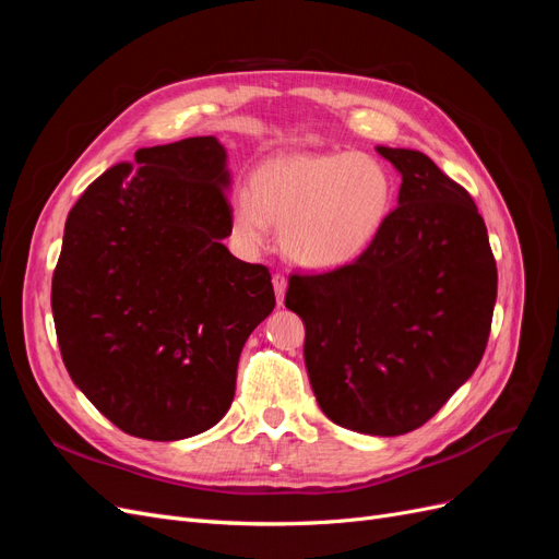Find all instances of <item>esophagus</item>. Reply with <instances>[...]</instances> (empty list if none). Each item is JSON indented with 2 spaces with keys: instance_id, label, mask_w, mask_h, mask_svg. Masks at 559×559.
<instances>
[{
  "instance_id": "34e87169",
  "label": "esophagus",
  "mask_w": 559,
  "mask_h": 559,
  "mask_svg": "<svg viewBox=\"0 0 559 559\" xmlns=\"http://www.w3.org/2000/svg\"><path fill=\"white\" fill-rule=\"evenodd\" d=\"M273 286H275V296H277V306H282L284 302V294H286V277L275 273L273 275Z\"/></svg>"
}]
</instances>
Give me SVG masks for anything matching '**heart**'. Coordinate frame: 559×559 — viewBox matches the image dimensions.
Masks as SVG:
<instances>
[{"label":"heart","mask_w":559,"mask_h":559,"mask_svg":"<svg viewBox=\"0 0 559 559\" xmlns=\"http://www.w3.org/2000/svg\"><path fill=\"white\" fill-rule=\"evenodd\" d=\"M396 183L370 154L329 151L261 163L249 193L233 200V230L245 247L280 228L284 257L310 270H335L361 259L394 210Z\"/></svg>","instance_id":"obj_1"}]
</instances>
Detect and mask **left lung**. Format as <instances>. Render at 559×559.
Returning <instances> with one entry per match:
<instances>
[{
    "instance_id": "8db88e82",
    "label": "left lung",
    "mask_w": 559,
    "mask_h": 559,
    "mask_svg": "<svg viewBox=\"0 0 559 559\" xmlns=\"http://www.w3.org/2000/svg\"><path fill=\"white\" fill-rule=\"evenodd\" d=\"M401 173L399 205L361 259L292 275L284 306L306 324V366L324 415L401 436L425 425L478 368L497 263L466 189L413 148L378 146Z\"/></svg>"
}]
</instances>
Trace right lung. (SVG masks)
Masks as SVG:
<instances>
[{"label":"right lung","mask_w":559,"mask_h":559,"mask_svg":"<svg viewBox=\"0 0 559 559\" xmlns=\"http://www.w3.org/2000/svg\"><path fill=\"white\" fill-rule=\"evenodd\" d=\"M226 148L148 146L76 200L53 273L67 373L109 421L146 441L207 431L235 396L240 352L275 308L265 265L235 259Z\"/></svg>","instance_id":"add662e5"}]
</instances>
